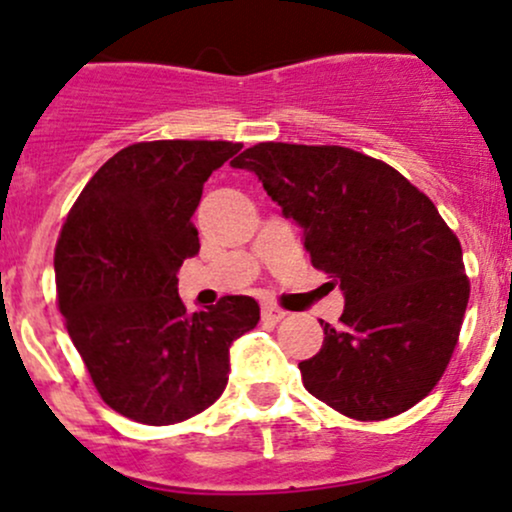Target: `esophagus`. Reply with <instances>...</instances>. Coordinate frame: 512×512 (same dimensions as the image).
I'll return each mask as SVG.
<instances>
[{"instance_id": "34e87169", "label": "esophagus", "mask_w": 512, "mask_h": 512, "mask_svg": "<svg viewBox=\"0 0 512 512\" xmlns=\"http://www.w3.org/2000/svg\"><path fill=\"white\" fill-rule=\"evenodd\" d=\"M284 316H286L284 308L274 306V303H265V306H262V320H269V323H279V320H282Z\"/></svg>"}]
</instances>
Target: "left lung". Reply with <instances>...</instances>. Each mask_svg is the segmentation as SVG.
<instances>
[{
  "label": "left lung",
  "mask_w": 512,
  "mask_h": 512,
  "mask_svg": "<svg viewBox=\"0 0 512 512\" xmlns=\"http://www.w3.org/2000/svg\"><path fill=\"white\" fill-rule=\"evenodd\" d=\"M230 165L257 174L345 296L338 328L320 320L323 347L299 362L308 393L355 420L393 418L428 396L469 303L462 245L435 204L340 145L260 143Z\"/></svg>",
  "instance_id": "left-lung-1"
}]
</instances>
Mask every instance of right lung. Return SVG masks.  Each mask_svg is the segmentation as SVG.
Wrapping results in <instances>:
<instances>
[{"instance_id": "right-lung-1", "label": "right lung", "mask_w": 512, "mask_h": 512, "mask_svg": "<svg viewBox=\"0 0 512 512\" xmlns=\"http://www.w3.org/2000/svg\"><path fill=\"white\" fill-rule=\"evenodd\" d=\"M240 143L153 140L106 160L55 247L67 333L106 406L145 425L206 411L228 384L230 345L260 320L252 296L189 313L177 272L199 252L204 182Z\"/></svg>"}]
</instances>
